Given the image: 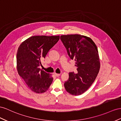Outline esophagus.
<instances>
[{"mask_svg": "<svg viewBox=\"0 0 121 121\" xmlns=\"http://www.w3.org/2000/svg\"><path fill=\"white\" fill-rule=\"evenodd\" d=\"M54 75L56 77H58L60 75V74H57V73H54Z\"/></svg>", "mask_w": 121, "mask_h": 121, "instance_id": "1", "label": "esophagus"}]
</instances>
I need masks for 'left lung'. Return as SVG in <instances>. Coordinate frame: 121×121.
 I'll return each instance as SVG.
<instances>
[{"label":"left lung","mask_w":121,"mask_h":121,"mask_svg":"<svg viewBox=\"0 0 121 121\" xmlns=\"http://www.w3.org/2000/svg\"><path fill=\"white\" fill-rule=\"evenodd\" d=\"M71 60L75 61L78 73L70 72L69 79L64 86L67 92L73 95H79L88 90L99 73V56L96 44L91 38L80 35L60 36Z\"/></svg>","instance_id":"left-lung-1"}]
</instances>
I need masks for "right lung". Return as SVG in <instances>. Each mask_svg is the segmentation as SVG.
Masks as SVG:
<instances>
[{
    "label": "right lung",
    "mask_w": 121,
    "mask_h": 121,
    "mask_svg": "<svg viewBox=\"0 0 121 121\" xmlns=\"http://www.w3.org/2000/svg\"><path fill=\"white\" fill-rule=\"evenodd\" d=\"M60 39L58 36L35 35L22 42L17 53L18 73L29 89L36 93L47 91L53 80L51 75L39 67L51 48Z\"/></svg>",
    "instance_id": "add662e5"
}]
</instances>
